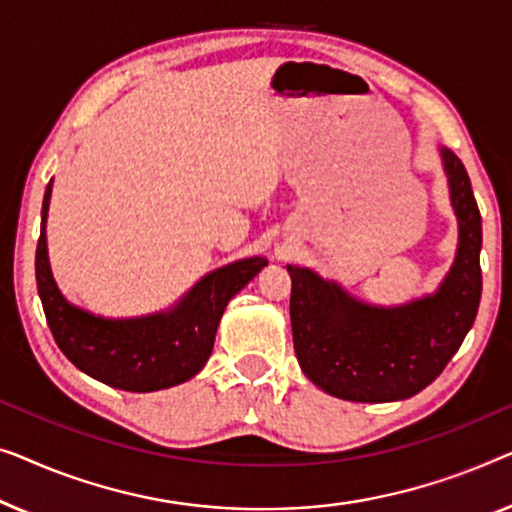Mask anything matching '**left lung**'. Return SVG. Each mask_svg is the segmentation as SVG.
<instances>
[{
    "label": "left lung",
    "mask_w": 512,
    "mask_h": 512,
    "mask_svg": "<svg viewBox=\"0 0 512 512\" xmlns=\"http://www.w3.org/2000/svg\"><path fill=\"white\" fill-rule=\"evenodd\" d=\"M459 222L455 264L434 294L403 306H371L311 269L287 266L299 366L320 390L345 401H399L441 376L473 327L482 292V220L469 174L441 148Z\"/></svg>",
    "instance_id": "8db88e82"
}]
</instances>
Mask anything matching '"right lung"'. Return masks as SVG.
<instances>
[{
	"instance_id": "add662e5",
	"label": "right lung",
	"mask_w": 512,
	"mask_h": 512,
	"mask_svg": "<svg viewBox=\"0 0 512 512\" xmlns=\"http://www.w3.org/2000/svg\"><path fill=\"white\" fill-rule=\"evenodd\" d=\"M48 183L37 243V287L53 338L71 364L90 378L125 392H155L181 385L204 369L229 299L264 269V257H248L199 280L167 313L109 320L69 304L50 273L46 248Z\"/></svg>"
}]
</instances>
